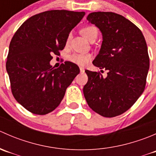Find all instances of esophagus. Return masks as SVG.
Here are the masks:
<instances>
[{"instance_id":"34e87169","label":"esophagus","mask_w":156,"mask_h":156,"mask_svg":"<svg viewBox=\"0 0 156 156\" xmlns=\"http://www.w3.org/2000/svg\"><path fill=\"white\" fill-rule=\"evenodd\" d=\"M80 72H81V73H84V69L82 68V67H80Z\"/></svg>"}]
</instances>
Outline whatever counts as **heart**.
<instances>
[{"instance_id": "heart-1", "label": "heart", "mask_w": 156, "mask_h": 156, "mask_svg": "<svg viewBox=\"0 0 156 156\" xmlns=\"http://www.w3.org/2000/svg\"><path fill=\"white\" fill-rule=\"evenodd\" d=\"M81 33L86 39L88 41H90L94 37H97V28L94 26H86L81 30ZM69 41V37L68 38V41ZM92 58V56L89 53H74L69 57L71 62L80 66H86L90 60Z\"/></svg>"}]
</instances>
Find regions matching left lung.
Segmentation results:
<instances>
[{"mask_svg": "<svg viewBox=\"0 0 156 156\" xmlns=\"http://www.w3.org/2000/svg\"><path fill=\"white\" fill-rule=\"evenodd\" d=\"M87 20L101 31L103 42L93 64L108 70H86L88 81L83 88L88 106L106 118L122 114L144 92L149 69L145 38L133 23L112 12H94ZM103 71V70H101Z\"/></svg>", "mask_w": 156, "mask_h": 156, "instance_id": "left-lung-1", "label": "left lung"}]
</instances>
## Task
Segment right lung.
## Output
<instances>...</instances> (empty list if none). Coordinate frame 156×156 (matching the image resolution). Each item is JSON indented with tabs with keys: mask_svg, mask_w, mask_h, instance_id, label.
I'll return each instance as SVG.
<instances>
[{
	"mask_svg": "<svg viewBox=\"0 0 156 156\" xmlns=\"http://www.w3.org/2000/svg\"><path fill=\"white\" fill-rule=\"evenodd\" d=\"M84 12L49 10L30 17L11 40L7 74L13 97L28 111L46 115L61 103L66 90L79 74V67L65 62L58 69L50 64L52 55L63 50L69 34Z\"/></svg>",
	"mask_w": 156,
	"mask_h": 156,
	"instance_id": "right-lung-1",
	"label": "right lung"
}]
</instances>
